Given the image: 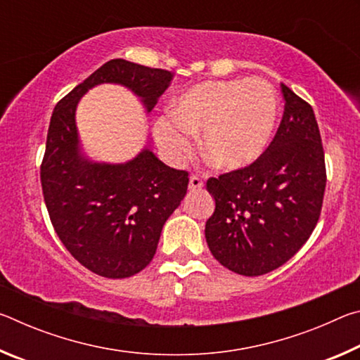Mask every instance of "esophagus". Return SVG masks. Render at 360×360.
<instances>
[{
  "instance_id": "esophagus-1",
  "label": "esophagus",
  "mask_w": 360,
  "mask_h": 360,
  "mask_svg": "<svg viewBox=\"0 0 360 360\" xmlns=\"http://www.w3.org/2000/svg\"><path fill=\"white\" fill-rule=\"evenodd\" d=\"M203 187V181L198 178V176H191V179H188V191H200V188Z\"/></svg>"
}]
</instances>
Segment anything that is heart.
Wrapping results in <instances>:
<instances>
[{
    "mask_svg": "<svg viewBox=\"0 0 360 360\" xmlns=\"http://www.w3.org/2000/svg\"><path fill=\"white\" fill-rule=\"evenodd\" d=\"M279 119L276 90L262 79L202 82L158 117L155 138L165 155L181 163L200 133L203 155L219 169L238 172L254 165L270 148Z\"/></svg>",
    "mask_w": 360,
    "mask_h": 360,
    "instance_id": "b5f03b06",
    "label": "heart"
}]
</instances>
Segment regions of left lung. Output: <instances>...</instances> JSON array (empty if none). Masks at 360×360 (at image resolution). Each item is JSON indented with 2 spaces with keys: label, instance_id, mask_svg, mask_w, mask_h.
<instances>
[{
  "label": "left lung",
  "instance_id": "left-lung-1",
  "mask_svg": "<svg viewBox=\"0 0 360 360\" xmlns=\"http://www.w3.org/2000/svg\"><path fill=\"white\" fill-rule=\"evenodd\" d=\"M284 115L254 165L211 178L216 210L205 236L214 259L243 276L276 270L314 230L326 191V163L313 108L281 84Z\"/></svg>",
  "mask_w": 360,
  "mask_h": 360
}]
</instances>
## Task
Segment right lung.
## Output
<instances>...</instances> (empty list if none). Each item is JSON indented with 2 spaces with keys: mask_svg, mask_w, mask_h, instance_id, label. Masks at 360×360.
I'll use <instances>...</instances> for the list:
<instances>
[{
  "mask_svg": "<svg viewBox=\"0 0 360 360\" xmlns=\"http://www.w3.org/2000/svg\"><path fill=\"white\" fill-rule=\"evenodd\" d=\"M173 75L165 70L109 60L53 109L41 186L58 238L79 264L105 278H129L149 265L167 219L187 192L186 172L158 160L148 139L130 160H94L76 124L79 101L90 89L117 84L150 112Z\"/></svg>",
  "mask_w": 360,
  "mask_h": 360,
  "instance_id": "add662e5",
  "label": "right lung"
}]
</instances>
